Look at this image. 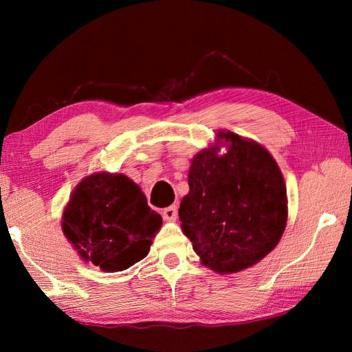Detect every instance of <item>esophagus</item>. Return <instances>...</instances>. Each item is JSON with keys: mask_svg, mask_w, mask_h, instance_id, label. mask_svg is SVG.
<instances>
[{"mask_svg": "<svg viewBox=\"0 0 352 352\" xmlns=\"http://www.w3.org/2000/svg\"><path fill=\"white\" fill-rule=\"evenodd\" d=\"M162 216H163L164 221H169V222L177 221V216H178L177 207H175V206H169V207H166V208H163Z\"/></svg>", "mask_w": 352, "mask_h": 352, "instance_id": "1", "label": "esophagus"}]
</instances>
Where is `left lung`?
Here are the masks:
<instances>
[{"instance_id":"8db88e82","label":"left lung","mask_w":352,"mask_h":352,"mask_svg":"<svg viewBox=\"0 0 352 352\" xmlns=\"http://www.w3.org/2000/svg\"><path fill=\"white\" fill-rule=\"evenodd\" d=\"M221 146L228 153L219 155ZM178 216L201 263L221 275L257 265L287 222V192L272 154L258 142L219 130L193 157Z\"/></svg>"}]
</instances>
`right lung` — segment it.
I'll return each instance as SVG.
<instances>
[{"label": "right lung", "mask_w": 352, "mask_h": 352, "mask_svg": "<svg viewBox=\"0 0 352 352\" xmlns=\"http://www.w3.org/2000/svg\"><path fill=\"white\" fill-rule=\"evenodd\" d=\"M162 216L139 186L106 170L85 177L63 208L62 231L80 258L102 272L125 271L148 256Z\"/></svg>", "instance_id": "1"}]
</instances>
